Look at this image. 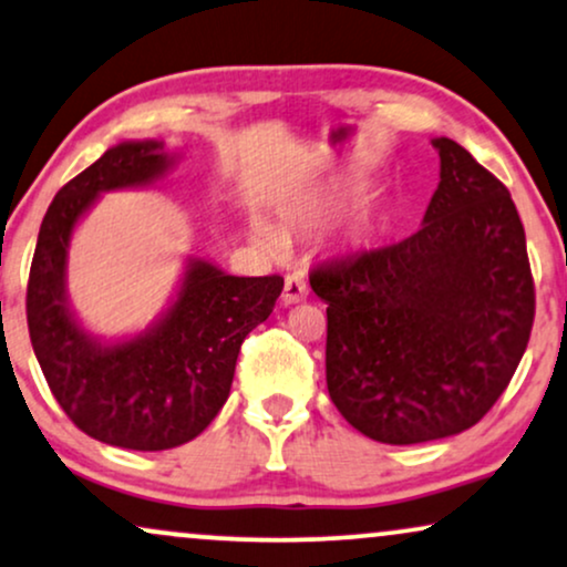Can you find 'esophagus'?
Segmentation results:
<instances>
[{"instance_id": "1", "label": "esophagus", "mask_w": 567, "mask_h": 567, "mask_svg": "<svg viewBox=\"0 0 567 567\" xmlns=\"http://www.w3.org/2000/svg\"><path fill=\"white\" fill-rule=\"evenodd\" d=\"M307 295H310V289H307L305 278L299 276V272H291V276H286V281H284V295H281V302H284L286 307L305 302Z\"/></svg>"}]
</instances>
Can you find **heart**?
I'll list each match as a JSON object with an SVG mask.
<instances>
[{
	"label": "heart",
	"instance_id": "obj_1",
	"mask_svg": "<svg viewBox=\"0 0 567 567\" xmlns=\"http://www.w3.org/2000/svg\"><path fill=\"white\" fill-rule=\"evenodd\" d=\"M358 197V186L349 184V181H337V184H328L320 188H312V192L295 194V197L281 202V215L289 226L299 230H312L326 226L328 220H333L341 209L349 207V202ZM255 234L262 236V239H270V230L257 223ZM373 236V215L362 213L349 223V228L341 236V244L347 249L362 247V244L370 241Z\"/></svg>",
	"mask_w": 567,
	"mask_h": 567
}]
</instances>
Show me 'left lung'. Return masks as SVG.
<instances>
[{
	"instance_id": "left-lung-1",
	"label": "left lung",
	"mask_w": 567,
	"mask_h": 567,
	"mask_svg": "<svg viewBox=\"0 0 567 567\" xmlns=\"http://www.w3.org/2000/svg\"><path fill=\"white\" fill-rule=\"evenodd\" d=\"M439 186L410 239L320 265L326 383L381 444L476 425L507 389L534 326L526 230L509 192L452 138H431Z\"/></svg>"
}]
</instances>
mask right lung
Here are the masks:
<instances>
[{"label": "right lung", "instance_id": "1", "mask_svg": "<svg viewBox=\"0 0 567 567\" xmlns=\"http://www.w3.org/2000/svg\"><path fill=\"white\" fill-rule=\"evenodd\" d=\"M176 159L157 138L110 146L52 199L28 276V333L54 400L83 433L123 450H173L199 436L228 400L241 341L284 289L281 276H230L188 257L176 297L142 333L100 339L81 326L68 299L75 226L102 194L157 184Z\"/></svg>", "mask_w": 567, "mask_h": 567}]
</instances>
